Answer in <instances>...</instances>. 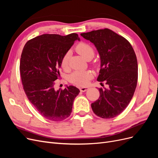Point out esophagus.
I'll list each match as a JSON object with an SVG mask.
<instances>
[{"label":"esophagus","mask_w":158,"mask_h":158,"mask_svg":"<svg viewBox=\"0 0 158 158\" xmlns=\"http://www.w3.org/2000/svg\"><path fill=\"white\" fill-rule=\"evenodd\" d=\"M88 89H89L88 87H82V88H80V90L81 91V92H85V91H86V90H88Z\"/></svg>","instance_id":"obj_1"}]
</instances>
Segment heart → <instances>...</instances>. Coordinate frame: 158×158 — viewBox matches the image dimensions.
<instances>
[{
	"instance_id": "obj_1",
	"label": "heart",
	"mask_w": 158,
	"mask_h": 158,
	"mask_svg": "<svg viewBox=\"0 0 158 158\" xmlns=\"http://www.w3.org/2000/svg\"><path fill=\"white\" fill-rule=\"evenodd\" d=\"M76 52L82 55L86 60L92 59L95 54L92 47L85 43H80L76 46ZM70 53L66 52L61 59V66L64 70H68L69 68ZM93 65L96 66L97 64L93 63ZM94 74L90 70H76L70 76L71 83L78 85L79 86H85L88 84L89 80L93 78Z\"/></svg>"
}]
</instances>
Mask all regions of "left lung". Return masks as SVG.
<instances>
[{
    "label": "left lung",
    "mask_w": 158,
    "mask_h": 158,
    "mask_svg": "<svg viewBox=\"0 0 158 158\" xmlns=\"http://www.w3.org/2000/svg\"><path fill=\"white\" fill-rule=\"evenodd\" d=\"M96 47L101 59L98 82L108 88H99V98L91 106L103 118L121 114L131 101L137 85L138 63L131 44L125 37L105 28L81 33ZM104 86V85H102Z\"/></svg>",
    "instance_id": "1"
}]
</instances>
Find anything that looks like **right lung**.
Returning <instances> with one entry per match:
<instances>
[{
	"mask_svg": "<svg viewBox=\"0 0 158 158\" xmlns=\"http://www.w3.org/2000/svg\"><path fill=\"white\" fill-rule=\"evenodd\" d=\"M79 40L77 33L66 36L43 34L28 41L23 47L20 72L28 100L41 115L52 121L69 117L80 90L73 85L56 90L55 81L60 76L61 59Z\"/></svg>",
	"mask_w": 158,
	"mask_h": 158,
	"instance_id": "right-lung-1",
	"label": "right lung"
}]
</instances>
